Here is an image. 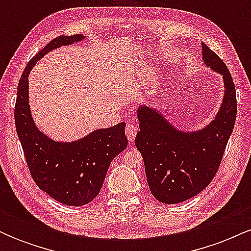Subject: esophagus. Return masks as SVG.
Listing matches in <instances>:
<instances>
[{"mask_svg": "<svg viewBox=\"0 0 251 251\" xmlns=\"http://www.w3.org/2000/svg\"><path fill=\"white\" fill-rule=\"evenodd\" d=\"M125 133L129 142H133L135 135H137V127H135V124L133 123L127 124V126H126V129H125Z\"/></svg>", "mask_w": 251, "mask_h": 251, "instance_id": "1", "label": "esophagus"}]
</instances>
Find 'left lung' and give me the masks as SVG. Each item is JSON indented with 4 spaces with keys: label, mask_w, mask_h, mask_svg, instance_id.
<instances>
[{
    "label": "left lung",
    "mask_w": 251,
    "mask_h": 251,
    "mask_svg": "<svg viewBox=\"0 0 251 251\" xmlns=\"http://www.w3.org/2000/svg\"><path fill=\"white\" fill-rule=\"evenodd\" d=\"M201 59L221 74L224 86L217 113L204 127L183 131L160 108L143 103L137 109L140 131L135 146L143 155L150 191L165 204L188 201L209 185L234 129L237 103L231 74L205 43H201Z\"/></svg>",
    "instance_id": "1"
}]
</instances>
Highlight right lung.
I'll use <instances>...</instances> for the list:
<instances>
[{"label":"right lung","instance_id":"1","mask_svg":"<svg viewBox=\"0 0 251 251\" xmlns=\"http://www.w3.org/2000/svg\"><path fill=\"white\" fill-rule=\"evenodd\" d=\"M82 34L59 36L30 60L17 86L15 125L19 139L36 185L51 198L71 206H81L101 190L109 164L127 148L125 123L98 128L73 142H60L37 127L29 105L30 71L50 51L85 40Z\"/></svg>","mask_w":251,"mask_h":251}]
</instances>
